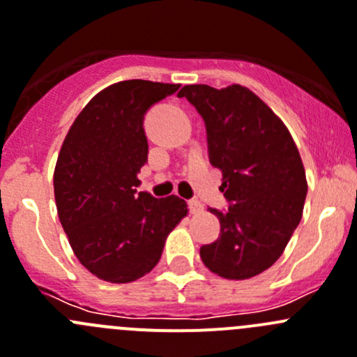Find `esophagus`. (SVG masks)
Wrapping results in <instances>:
<instances>
[{
    "label": "esophagus",
    "mask_w": 357,
    "mask_h": 357,
    "mask_svg": "<svg viewBox=\"0 0 357 357\" xmlns=\"http://www.w3.org/2000/svg\"><path fill=\"white\" fill-rule=\"evenodd\" d=\"M188 209L192 215H199V213L204 209V206H202V202L197 201V199H192V201H188Z\"/></svg>",
    "instance_id": "esophagus-1"
}]
</instances>
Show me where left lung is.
<instances>
[{"label":"left lung","instance_id":"8db88e82","mask_svg":"<svg viewBox=\"0 0 357 357\" xmlns=\"http://www.w3.org/2000/svg\"><path fill=\"white\" fill-rule=\"evenodd\" d=\"M178 96L204 119L209 162L224 174L229 202L225 211L209 208L220 236L201 246L202 262L222 278H252L278 261L301 222L308 190L301 156L287 126L248 88L190 84Z\"/></svg>","mask_w":357,"mask_h":357}]
</instances>
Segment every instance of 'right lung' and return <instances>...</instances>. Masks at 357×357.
Here are the masks:
<instances>
[{"label": "right lung", "instance_id": "right-lung-1", "mask_svg": "<svg viewBox=\"0 0 357 357\" xmlns=\"http://www.w3.org/2000/svg\"><path fill=\"white\" fill-rule=\"evenodd\" d=\"M178 89L141 79L112 84L66 133L54 169L56 206L73 254L96 278L128 284L151 271L188 213L176 195L137 192L148 162L144 114Z\"/></svg>", "mask_w": 357, "mask_h": 357}]
</instances>
